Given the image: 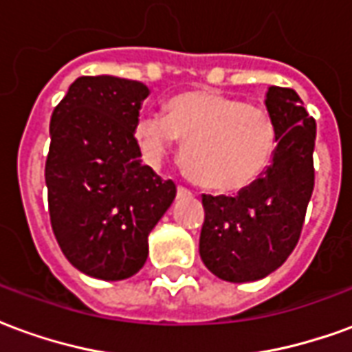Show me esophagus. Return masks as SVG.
<instances>
[{"label": "esophagus", "mask_w": 352, "mask_h": 352, "mask_svg": "<svg viewBox=\"0 0 352 352\" xmlns=\"http://www.w3.org/2000/svg\"><path fill=\"white\" fill-rule=\"evenodd\" d=\"M177 196H179V198H186V196H190V190L184 188V186H179V188H177Z\"/></svg>", "instance_id": "34e87169"}]
</instances>
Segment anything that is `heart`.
I'll return each mask as SVG.
<instances>
[{
    "label": "heart",
    "mask_w": 352,
    "mask_h": 352,
    "mask_svg": "<svg viewBox=\"0 0 352 352\" xmlns=\"http://www.w3.org/2000/svg\"><path fill=\"white\" fill-rule=\"evenodd\" d=\"M135 139L153 166H160L177 141H183L188 175L222 194L256 183L279 145L277 124L267 109L213 88L177 94L168 101L166 115L141 116Z\"/></svg>",
    "instance_id": "heart-1"
}]
</instances>
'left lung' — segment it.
<instances>
[{
    "label": "left lung",
    "instance_id": "obj_1",
    "mask_svg": "<svg viewBox=\"0 0 352 352\" xmlns=\"http://www.w3.org/2000/svg\"><path fill=\"white\" fill-rule=\"evenodd\" d=\"M265 109L277 124L279 145L264 175L237 196H201L199 256L230 283L264 279L285 264L300 239L315 184V118L292 88H267Z\"/></svg>",
    "mask_w": 352,
    "mask_h": 352
}]
</instances>
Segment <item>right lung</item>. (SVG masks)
Here are the masks:
<instances>
[{
	"label": "right lung",
	"instance_id": "right-lung-1",
	"mask_svg": "<svg viewBox=\"0 0 352 352\" xmlns=\"http://www.w3.org/2000/svg\"><path fill=\"white\" fill-rule=\"evenodd\" d=\"M139 80L79 77L50 118L45 166L52 232L79 272L122 280L143 267L148 234L177 194L141 164L135 139L148 96Z\"/></svg>",
	"mask_w": 352,
	"mask_h": 352
}]
</instances>
